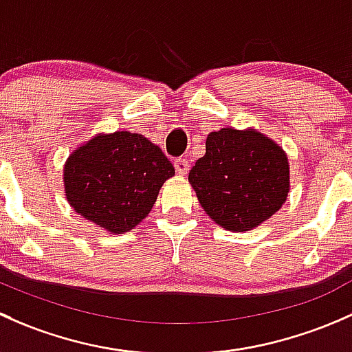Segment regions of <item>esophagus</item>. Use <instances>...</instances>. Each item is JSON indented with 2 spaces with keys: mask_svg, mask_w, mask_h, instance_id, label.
Masks as SVG:
<instances>
[{
  "mask_svg": "<svg viewBox=\"0 0 352 352\" xmlns=\"http://www.w3.org/2000/svg\"><path fill=\"white\" fill-rule=\"evenodd\" d=\"M175 168H176L177 175L184 176L188 173V169H190V164H188L186 159L179 157V159H176V161H175Z\"/></svg>",
  "mask_w": 352,
  "mask_h": 352,
  "instance_id": "34e87169",
  "label": "esophagus"
}]
</instances>
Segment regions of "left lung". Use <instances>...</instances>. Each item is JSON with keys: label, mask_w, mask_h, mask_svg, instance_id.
I'll return each mask as SVG.
<instances>
[{"label": "left lung", "mask_w": 352, "mask_h": 352, "mask_svg": "<svg viewBox=\"0 0 352 352\" xmlns=\"http://www.w3.org/2000/svg\"><path fill=\"white\" fill-rule=\"evenodd\" d=\"M188 181L206 215L223 229L245 232L273 217L289 191L285 151L254 129H220Z\"/></svg>", "instance_id": "8db88e82"}]
</instances>
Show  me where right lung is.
I'll return each instance as SVG.
<instances>
[{"label": "right lung", "mask_w": 352, "mask_h": 352, "mask_svg": "<svg viewBox=\"0 0 352 352\" xmlns=\"http://www.w3.org/2000/svg\"><path fill=\"white\" fill-rule=\"evenodd\" d=\"M171 176V161L140 133H98L67 157L64 191L79 215L123 234L149 215Z\"/></svg>", "instance_id": "obj_1"}]
</instances>
